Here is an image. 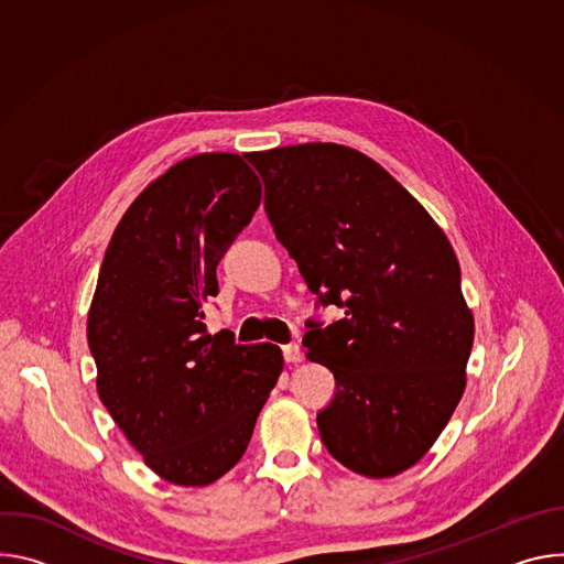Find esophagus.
Listing matches in <instances>:
<instances>
[{
  "mask_svg": "<svg viewBox=\"0 0 564 564\" xmlns=\"http://www.w3.org/2000/svg\"><path fill=\"white\" fill-rule=\"evenodd\" d=\"M281 350H283V357H285V361H288V364H296V361H301V348H299L296 344H288V346H283Z\"/></svg>",
  "mask_w": 564,
  "mask_h": 564,
  "instance_id": "1",
  "label": "esophagus"
}]
</instances>
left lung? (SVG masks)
I'll use <instances>...</instances> for the list:
<instances>
[{
	"label": "left lung",
	"mask_w": 564,
	"mask_h": 564,
	"mask_svg": "<svg viewBox=\"0 0 564 564\" xmlns=\"http://www.w3.org/2000/svg\"><path fill=\"white\" fill-rule=\"evenodd\" d=\"M265 212L321 305L307 359L337 392L316 415L330 455L366 477L417 464L459 404L475 324L442 227L372 158L335 142L250 153Z\"/></svg>",
	"instance_id": "obj_1"
}]
</instances>
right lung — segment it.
Here are the masks:
<instances>
[{"mask_svg": "<svg viewBox=\"0 0 564 564\" xmlns=\"http://www.w3.org/2000/svg\"><path fill=\"white\" fill-rule=\"evenodd\" d=\"M261 205L236 153H198L155 178L105 252L87 337L98 394L144 464L207 487L243 457L283 370L279 346L207 333L216 265Z\"/></svg>", "mask_w": 564, "mask_h": 564, "instance_id": "add662e5", "label": "right lung"}]
</instances>
